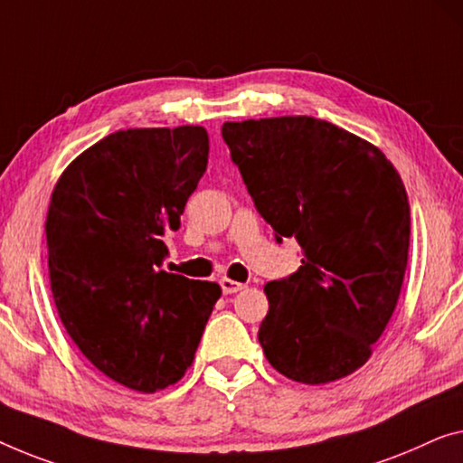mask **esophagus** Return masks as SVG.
<instances>
[{"instance_id":"34e87169","label":"esophagus","mask_w":463,"mask_h":463,"mask_svg":"<svg viewBox=\"0 0 463 463\" xmlns=\"http://www.w3.org/2000/svg\"><path fill=\"white\" fill-rule=\"evenodd\" d=\"M220 287H222V293H224V295L239 293V291H243V288H245L243 282H237V280H231V279H222V280H220Z\"/></svg>"}]
</instances>
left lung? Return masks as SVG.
I'll use <instances>...</instances> for the list:
<instances>
[{
    "label": "left lung",
    "mask_w": 463,
    "mask_h": 463,
    "mask_svg": "<svg viewBox=\"0 0 463 463\" xmlns=\"http://www.w3.org/2000/svg\"><path fill=\"white\" fill-rule=\"evenodd\" d=\"M255 210L298 272L266 285L258 339L298 383L339 381L368 362L395 312L410 250V202L381 149L314 116L224 122Z\"/></svg>",
    "instance_id": "left-lung-1"
}]
</instances>
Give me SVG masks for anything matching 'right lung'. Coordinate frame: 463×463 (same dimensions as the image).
<instances>
[{
  "mask_svg": "<svg viewBox=\"0 0 463 463\" xmlns=\"http://www.w3.org/2000/svg\"><path fill=\"white\" fill-rule=\"evenodd\" d=\"M203 127L103 137L55 184L47 264L60 320L95 368L133 391L184 376L220 287L162 270L165 234L208 168Z\"/></svg>",
  "mask_w": 463,
  "mask_h": 463,
  "instance_id": "obj_1",
  "label": "right lung"
}]
</instances>
